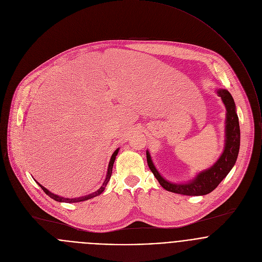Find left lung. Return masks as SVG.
<instances>
[{
	"mask_svg": "<svg viewBox=\"0 0 262 262\" xmlns=\"http://www.w3.org/2000/svg\"><path fill=\"white\" fill-rule=\"evenodd\" d=\"M216 93L222 98L227 110L225 131L226 140L224 151L212 167L200 172L188 183L176 184L167 181L161 176L151 161L149 152L146 151L147 164L150 171L154 173L161 186L170 192L189 196L208 194L213 191L227 177L237 161L240 148V126L238 115L236 113L235 101L231 93L226 89H217Z\"/></svg>",
	"mask_w": 262,
	"mask_h": 262,
	"instance_id": "obj_1",
	"label": "left lung"
}]
</instances>
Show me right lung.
Masks as SVG:
<instances>
[{"label":"right lung","instance_id":"obj_1","mask_svg":"<svg viewBox=\"0 0 262 262\" xmlns=\"http://www.w3.org/2000/svg\"><path fill=\"white\" fill-rule=\"evenodd\" d=\"M118 152H119V148H118V149H116V150H115V152H114V154L112 155V157H111V161H110V163H108V167H107V173H106V177H105V180L103 181L102 185L100 186V188H99L98 190H96L95 192H93V193H91V194H88V195H85V196H81V197H77V198H64V197H61V196H59V195H56V194H54V193L50 192L47 188H45V187H43L42 185H40L38 182H36V183L39 185V187L45 191V193H46L47 195H49L51 198H53L54 200L59 201V202L75 203V202H81V201H85V200H88V199H91V198H93V197H95V196H98L99 194H101V193L104 191V188H105L106 184L108 183L110 178H111V176H112L113 166H114V163H115V160H116V157H117Z\"/></svg>","mask_w":262,"mask_h":262}]
</instances>
